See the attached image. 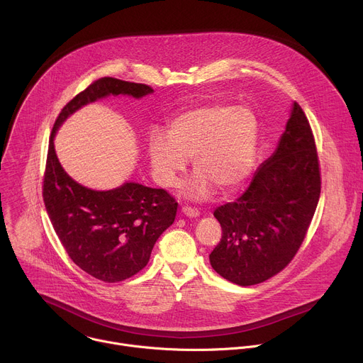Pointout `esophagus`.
<instances>
[{
	"mask_svg": "<svg viewBox=\"0 0 363 363\" xmlns=\"http://www.w3.org/2000/svg\"><path fill=\"white\" fill-rule=\"evenodd\" d=\"M182 214L186 216V217H191V218H195L199 216V210L195 208V206H191V205H185L182 206Z\"/></svg>",
	"mask_w": 363,
	"mask_h": 363,
	"instance_id": "1",
	"label": "esophagus"
}]
</instances>
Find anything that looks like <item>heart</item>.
I'll list each match as a JSON object with an SVG mask.
<instances>
[{
  "label": "heart",
  "instance_id": "obj_1",
  "mask_svg": "<svg viewBox=\"0 0 363 363\" xmlns=\"http://www.w3.org/2000/svg\"><path fill=\"white\" fill-rule=\"evenodd\" d=\"M258 147V121L242 106L225 101L206 103L178 113L167 133L155 130L147 140V157L155 179L171 188L185 171L188 158L196 174L184 194L201 198L216 186L235 191L250 177Z\"/></svg>",
  "mask_w": 363,
  "mask_h": 363
}]
</instances>
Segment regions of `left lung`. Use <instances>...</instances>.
Masks as SVG:
<instances>
[{
  "label": "left lung",
  "mask_w": 363,
  "mask_h": 363,
  "mask_svg": "<svg viewBox=\"0 0 363 363\" xmlns=\"http://www.w3.org/2000/svg\"><path fill=\"white\" fill-rule=\"evenodd\" d=\"M320 186L315 136L294 101L273 157L241 196L214 211L223 235L210 254L213 269L238 286L263 283L284 270L306 238Z\"/></svg>",
  "instance_id": "obj_1"
}]
</instances>
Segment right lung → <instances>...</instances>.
Returning <instances> with one entry per match:
<instances>
[{
	"label": "right lung",
	"instance_id": "obj_1",
	"mask_svg": "<svg viewBox=\"0 0 363 363\" xmlns=\"http://www.w3.org/2000/svg\"><path fill=\"white\" fill-rule=\"evenodd\" d=\"M153 89L115 77H101L76 94L59 113L50 135L43 199L66 252L83 272L105 281H123L149 262L160 235L172 225L178 202L165 189L128 182L112 191H93L73 181L55 152L59 126L96 99L108 94L142 97Z\"/></svg>",
	"mask_w": 363,
	"mask_h": 363
}]
</instances>
